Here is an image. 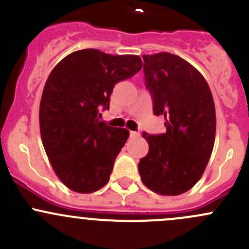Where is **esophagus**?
Segmentation results:
<instances>
[{
	"label": "esophagus",
	"instance_id": "obj_1",
	"mask_svg": "<svg viewBox=\"0 0 249 249\" xmlns=\"http://www.w3.org/2000/svg\"><path fill=\"white\" fill-rule=\"evenodd\" d=\"M140 136V132L137 131H130V137H132V139H136V137Z\"/></svg>",
	"mask_w": 249,
	"mask_h": 249
}]
</instances>
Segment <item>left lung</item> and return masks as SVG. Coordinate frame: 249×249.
<instances>
[{"label":"left lung","instance_id":"left-lung-1","mask_svg":"<svg viewBox=\"0 0 249 249\" xmlns=\"http://www.w3.org/2000/svg\"><path fill=\"white\" fill-rule=\"evenodd\" d=\"M145 88L153 112L165 119L166 132H143L149 150L140 160L143 184L160 195L192 189L208 164L215 139L212 92L193 65L170 53L142 55Z\"/></svg>","mask_w":249,"mask_h":249}]
</instances>
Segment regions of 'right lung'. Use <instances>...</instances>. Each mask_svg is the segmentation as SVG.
I'll list each match as a JSON object with an SVG mask.
<instances>
[{"label": "right lung", "mask_w": 249, "mask_h": 249, "mask_svg": "<svg viewBox=\"0 0 249 249\" xmlns=\"http://www.w3.org/2000/svg\"><path fill=\"white\" fill-rule=\"evenodd\" d=\"M141 69L137 55L82 49L50 72L39 105V129L53 170L69 189L89 194L109 180L129 131L101 122L100 109L109 108L114 85Z\"/></svg>", "instance_id": "obj_1"}]
</instances>
